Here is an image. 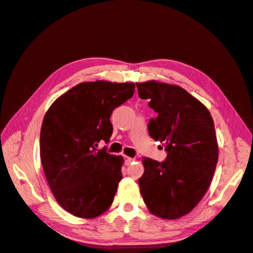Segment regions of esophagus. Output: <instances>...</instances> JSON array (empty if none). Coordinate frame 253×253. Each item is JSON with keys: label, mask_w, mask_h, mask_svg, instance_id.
<instances>
[{"label": "esophagus", "mask_w": 253, "mask_h": 253, "mask_svg": "<svg viewBox=\"0 0 253 253\" xmlns=\"http://www.w3.org/2000/svg\"><path fill=\"white\" fill-rule=\"evenodd\" d=\"M126 158V165H129V164H132L133 162H134V158H131V157H127V156H126L125 157Z\"/></svg>", "instance_id": "obj_1"}]
</instances>
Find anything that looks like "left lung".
Wrapping results in <instances>:
<instances>
[{"label":"left lung","instance_id":"8db88e82","mask_svg":"<svg viewBox=\"0 0 253 253\" xmlns=\"http://www.w3.org/2000/svg\"><path fill=\"white\" fill-rule=\"evenodd\" d=\"M141 99L157 113L149 134L168 153L159 163L143 158L138 179L150 212L176 219L192 211L209 189L218 159L214 122L208 109L186 89L158 81L136 83Z\"/></svg>","mask_w":253,"mask_h":253}]
</instances>
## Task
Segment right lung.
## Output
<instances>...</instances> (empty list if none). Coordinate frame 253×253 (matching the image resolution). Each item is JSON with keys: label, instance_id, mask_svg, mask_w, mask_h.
I'll list each match as a JSON object with an SVG mask.
<instances>
[{"label": "right lung", "instance_id": "obj_1", "mask_svg": "<svg viewBox=\"0 0 253 253\" xmlns=\"http://www.w3.org/2000/svg\"><path fill=\"white\" fill-rule=\"evenodd\" d=\"M134 89L133 82H82L45 114L40 133L45 177L58 204L75 216L97 217L114 201L124 158L97 148L101 140L109 142L111 115Z\"/></svg>", "mask_w": 253, "mask_h": 253}]
</instances>
